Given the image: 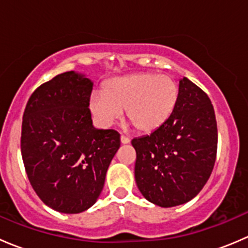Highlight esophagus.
Wrapping results in <instances>:
<instances>
[{"mask_svg":"<svg viewBox=\"0 0 248 248\" xmlns=\"http://www.w3.org/2000/svg\"><path fill=\"white\" fill-rule=\"evenodd\" d=\"M120 140H121V144H128L129 142V138H127L126 136H122V134L120 137Z\"/></svg>","mask_w":248,"mask_h":248,"instance_id":"1","label":"esophagus"}]
</instances>
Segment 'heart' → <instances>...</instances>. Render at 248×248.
I'll return each mask as SVG.
<instances>
[{"label":"heart","instance_id":"1","mask_svg":"<svg viewBox=\"0 0 248 248\" xmlns=\"http://www.w3.org/2000/svg\"><path fill=\"white\" fill-rule=\"evenodd\" d=\"M179 86L168 76L137 73L109 80L103 92L91 97L90 108L99 124L110 126L124 110L129 124L149 133L166 124L176 108Z\"/></svg>","mask_w":248,"mask_h":248}]
</instances>
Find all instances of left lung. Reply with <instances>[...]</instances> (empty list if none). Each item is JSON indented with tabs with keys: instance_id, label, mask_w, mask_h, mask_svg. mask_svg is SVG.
Listing matches in <instances>:
<instances>
[{
	"instance_id": "8db88e82",
	"label": "left lung",
	"mask_w": 248,
	"mask_h": 248,
	"mask_svg": "<svg viewBox=\"0 0 248 248\" xmlns=\"http://www.w3.org/2000/svg\"><path fill=\"white\" fill-rule=\"evenodd\" d=\"M137 186L162 207L185 204L202 191L214 169L217 124L207 94L187 78L168 121L149 136L134 138Z\"/></svg>"
}]
</instances>
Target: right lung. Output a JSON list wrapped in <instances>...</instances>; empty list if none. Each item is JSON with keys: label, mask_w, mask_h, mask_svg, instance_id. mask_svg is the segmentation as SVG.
I'll return each instance as SVG.
<instances>
[{"label": "right lung", "mask_w": 248, "mask_h": 248, "mask_svg": "<svg viewBox=\"0 0 248 248\" xmlns=\"http://www.w3.org/2000/svg\"><path fill=\"white\" fill-rule=\"evenodd\" d=\"M93 82L76 72L34 90L22 116L21 156L30 184L44 204L63 214L91 207L120 147L114 129L92 126Z\"/></svg>", "instance_id": "right-lung-1"}]
</instances>
